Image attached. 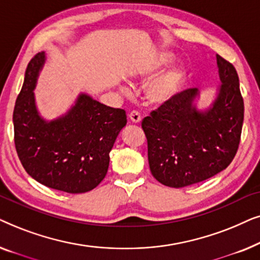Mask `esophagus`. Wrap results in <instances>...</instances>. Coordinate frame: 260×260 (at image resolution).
Here are the masks:
<instances>
[{
	"instance_id": "esophagus-1",
	"label": "esophagus",
	"mask_w": 260,
	"mask_h": 260,
	"mask_svg": "<svg viewBox=\"0 0 260 260\" xmlns=\"http://www.w3.org/2000/svg\"><path fill=\"white\" fill-rule=\"evenodd\" d=\"M129 118H130L131 122L135 123V124H137V123L141 122V115L137 111L130 112L129 113Z\"/></svg>"
}]
</instances>
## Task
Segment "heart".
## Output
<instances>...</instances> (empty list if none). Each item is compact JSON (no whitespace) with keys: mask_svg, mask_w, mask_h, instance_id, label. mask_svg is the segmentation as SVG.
<instances>
[{"mask_svg":"<svg viewBox=\"0 0 260 260\" xmlns=\"http://www.w3.org/2000/svg\"><path fill=\"white\" fill-rule=\"evenodd\" d=\"M173 60L172 53L167 51H159L145 63V65L135 69L130 72V78L133 80H145L152 74L157 72L159 69L166 66ZM186 70L181 65H174L170 69L163 71L162 73L149 80L144 86V99L148 104L159 106L166 104L175 97L177 92L182 86ZM125 91V88H123Z\"/></svg>","mask_w":260,"mask_h":260,"instance_id":"1","label":"heart"}]
</instances>
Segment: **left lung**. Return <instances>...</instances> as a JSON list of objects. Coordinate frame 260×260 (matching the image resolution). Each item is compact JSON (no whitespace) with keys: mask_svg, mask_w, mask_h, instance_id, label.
<instances>
[{"mask_svg":"<svg viewBox=\"0 0 260 260\" xmlns=\"http://www.w3.org/2000/svg\"><path fill=\"white\" fill-rule=\"evenodd\" d=\"M221 81L212 104L198 109V88L180 92L142 122L152 176L172 188L187 187L230 166L239 147L244 101L232 63L216 54Z\"/></svg>","mask_w":260,"mask_h":260,"instance_id":"obj_1","label":"left lung"}]
</instances>
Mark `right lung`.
Masks as SVG:
<instances>
[{"mask_svg":"<svg viewBox=\"0 0 260 260\" xmlns=\"http://www.w3.org/2000/svg\"><path fill=\"white\" fill-rule=\"evenodd\" d=\"M46 62L41 52L28 63L13 113L17 155L26 172L53 189L79 194L98 186L108 173L110 151L126 125L122 109L79 93L58 118L39 112L34 90Z\"/></svg>","mask_w":260,"mask_h":260,"instance_id":"right-lung-1","label":"right lung"}]
</instances>
